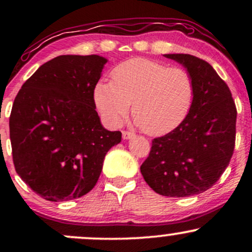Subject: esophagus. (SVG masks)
<instances>
[{
  "instance_id": "obj_1",
  "label": "esophagus",
  "mask_w": 252,
  "mask_h": 252,
  "mask_svg": "<svg viewBox=\"0 0 252 252\" xmlns=\"http://www.w3.org/2000/svg\"><path fill=\"white\" fill-rule=\"evenodd\" d=\"M122 136H123L124 140H130V138L134 137L135 135L132 134V132H130V131H123V132H122Z\"/></svg>"
}]
</instances>
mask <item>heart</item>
Returning a JSON list of instances; mask_svg holds the SVG:
<instances>
[{
	"label": "heart",
	"mask_w": 252,
	"mask_h": 252,
	"mask_svg": "<svg viewBox=\"0 0 252 252\" xmlns=\"http://www.w3.org/2000/svg\"><path fill=\"white\" fill-rule=\"evenodd\" d=\"M112 83L99 82L94 91L96 106L114 126L132 116L144 132L168 134L189 114L194 100V82L182 67H168L154 60L135 58L111 72Z\"/></svg>",
	"instance_id": "1"
}]
</instances>
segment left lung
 Masks as SVG:
<instances>
[{
    "label": "left lung",
    "mask_w": 252,
    "mask_h": 252,
    "mask_svg": "<svg viewBox=\"0 0 252 252\" xmlns=\"http://www.w3.org/2000/svg\"><path fill=\"white\" fill-rule=\"evenodd\" d=\"M193 78L194 100L178 128L154 138L141 173L161 195L184 198L205 192L226 169L236 141L237 109L226 83L205 60L164 54Z\"/></svg>",
    "instance_id": "1"
}]
</instances>
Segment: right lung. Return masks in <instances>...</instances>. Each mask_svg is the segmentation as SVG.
<instances>
[{"label": "right lung", "mask_w": 252, "mask_h": 252, "mask_svg": "<svg viewBox=\"0 0 252 252\" xmlns=\"http://www.w3.org/2000/svg\"><path fill=\"white\" fill-rule=\"evenodd\" d=\"M108 60L59 56L37 68L14 100L9 117L16 173L50 201L85 195L97 184L103 161L122 140L100 123L94 91Z\"/></svg>", "instance_id": "add662e5"}]
</instances>
